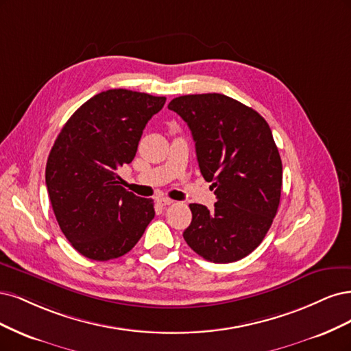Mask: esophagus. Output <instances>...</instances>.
<instances>
[{"instance_id":"obj_1","label":"esophagus","mask_w":351,"mask_h":351,"mask_svg":"<svg viewBox=\"0 0 351 351\" xmlns=\"http://www.w3.org/2000/svg\"><path fill=\"white\" fill-rule=\"evenodd\" d=\"M157 202H159L160 206H172L173 204V199L166 198V197H160V198H157Z\"/></svg>"}]
</instances>
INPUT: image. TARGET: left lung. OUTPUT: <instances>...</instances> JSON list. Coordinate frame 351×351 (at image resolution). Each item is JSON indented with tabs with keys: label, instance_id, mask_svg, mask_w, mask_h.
<instances>
[{
	"label": "left lung",
	"instance_id": "left-lung-1",
	"mask_svg": "<svg viewBox=\"0 0 351 351\" xmlns=\"http://www.w3.org/2000/svg\"><path fill=\"white\" fill-rule=\"evenodd\" d=\"M167 108L188 123L201 175L217 198L211 211L189 204L184 239L207 261H239L263 242L280 204L282 166L273 132L256 110L219 93L179 96Z\"/></svg>",
	"mask_w": 351,
	"mask_h": 351
}]
</instances>
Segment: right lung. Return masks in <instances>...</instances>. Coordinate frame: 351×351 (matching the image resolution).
I'll list each match as a JSON object with an SVG mask.
<instances>
[{"label":"right lung","mask_w":351,"mask_h":351,"mask_svg":"<svg viewBox=\"0 0 351 351\" xmlns=\"http://www.w3.org/2000/svg\"><path fill=\"white\" fill-rule=\"evenodd\" d=\"M165 101L110 88L78 108L56 137L45 179L56 221L83 256L109 261L125 255L153 220V199L121 186L117 171L132 162L145 123Z\"/></svg>","instance_id":"1"}]
</instances>
